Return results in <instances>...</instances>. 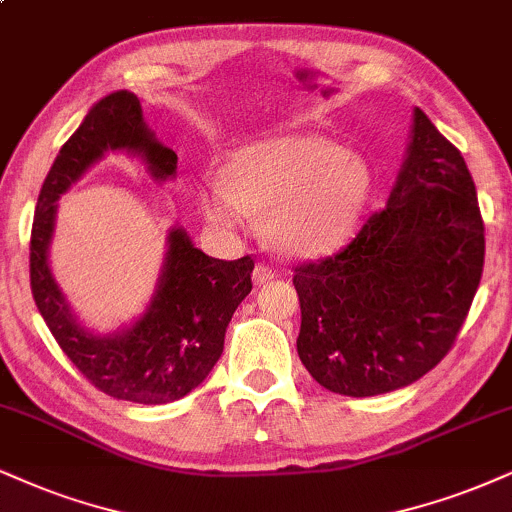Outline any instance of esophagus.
Instances as JSON below:
<instances>
[{"instance_id":"esophagus-1","label":"esophagus","mask_w":512,"mask_h":512,"mask_svg":"<svg viewBox=\"0 0 512 512\" xmlns=\"http://www.w3.org/2000/svg\"><path fill=\"white\" fill-rule=\"evenodd\" d=\"M277 273L270 266H263V263H258V266L254 268V282L256 285H263V282H270L275 280Z\"/></svg>"}]
</instances>
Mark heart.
I'll return each instance as SVG.
<instances>
[{"label":"heart","mask_w":512,"mask_h":512,"mask_svg":"<svg viewBox=\"0 0 512 512\" xmlns=\"http://www.w3.org/2000/svg\"><path fill=\"white\" fill-rule=\"evenodd\" d=\"M370 173L323 137H270L239 149L225 182L201 192V213L220 230H242L263 213L266 235L289 256H323L344 244L368 199Z\"/></svg>","instance_id":"1"}]
</instances>
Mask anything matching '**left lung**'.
Returning <instances> with one entry per match:
<instances>
[{"instance_id":"obj_1","label":"left lung","mask_w":512,"mask_h":512,"mask_svg":"<svg viewBox=\"0 0 512 512\" xmlns=\"http://www.w3.org/2000/svg\"><path fill=\"white\" fill-rule=\"evenodd\" d=\"M482 268L470 170L415 109L387 206L337 254L294 268L301 363L334 394L361 399L408 387L451 351Z\"/></svg>"}]
</instances>
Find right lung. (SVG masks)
Returning a JSON list of instances; mask_svg holds the SVG:
<instances>
[{"instance_id":"1","label":"right lung","mask_w":512,"mask_h":512,"mask_svg":"<svg viewBox=\"0 0 512 512\" xmlns=\"http://www.w3.org/2000/svg\"><path fill=\"white\" fill-rule=\"evenodd\" d=\"M106 151H128L156 180L175 178L178 154L147 128L142 104L128 90L92 106L56 156L37 197L30 235V289L37 311L71 363L113 399L144 406L178 401L218 363L232 313L251 292V256L220 261L192 244L182 227L168 232L159 285L147 311L125 330L97 334L80 325L49 270L56 201Z\"/></svg>"}]
</instances>
